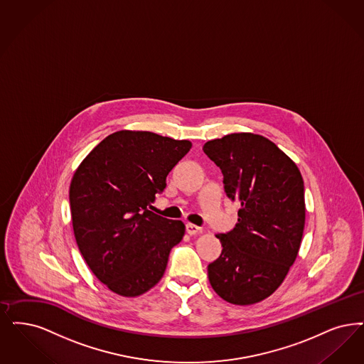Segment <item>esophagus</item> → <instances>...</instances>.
Returning a JSON list of instances; mask_svg holds the SVG:
<instances>
[{
	"instance_id": "1",
	"label": "esophagus",
	"mask_w": 364,
	"mask_h": 364,
	"mask_svg": "<svg viewBox=\"0 0 364 364\" xmlns=\"http://www.w3.org/2000/svg\"><path fill=\"white\" fill-rule=\"evenodd\" d=\"M186 230H187V233L189 235H195V234L200 233V228L199 226H196V225H193V223H187L186 225Z\"/></svg>"
}]
</instances>
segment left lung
Masks as SVG:
<instances>
[{
	"label": "left lung",
	"mask_w": 364,
	"mask_h": 364,
	"mask_svg": "<svg viewBox=\"0 0 364 364\" xmlns=\"http://www.w3.org/2000/svg\"><path fill=\"white\" fill-rule=\"evenodd\" d=\"M219 166L225 192L241 203L238 223L217 235L222 253L208 264L219 296L252 305L282 284L298 256L305 228L304 178L289 156L257 134H229L204 144Z\"/></svg>",
	"instance_id": "1"
}]
</instances>
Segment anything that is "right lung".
<instances>
[{"instance_id":"add662e5","label":"right lung","mask_w":364,"mask_h":364,"mask_svg":"<svg viewBox=\"0 0 364 364\" xmlns=\"http://www.w3.org/2000/svg\"><path fill=\"white\" fill-rule=\"evenodd\" d=\"M191 146L149 131H117L74 173L69 200L77 245L92 272L119 295L136 296L154 287L171 249L183 240L181 220L150 208Z\"/></svg>"}]
</instances>
